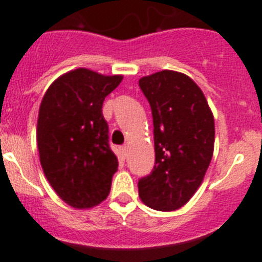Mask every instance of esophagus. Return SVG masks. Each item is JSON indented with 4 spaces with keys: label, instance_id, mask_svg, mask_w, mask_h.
Listing matches in <instances>:
<instances>
[{
    "label": "esophagus",
    "instance_id": "1",
    "mask_svg": "<svg viewBox=\"0 0 262 262\" xmlns=\"http://www.w3.org/2000/svg\"><path fill=\"white\" fill-rule=\"evenodd\" d=\"M121 155L123 158H126L127 156H128V148H127L126 145H123V147L121 148Z\"/></svg>",
    "mask_w": 262,
    "mask_h": 262
}]
</instances>
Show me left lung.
<instances>
[{
    "instance_id": "obj_1",
    "label": "left lung",
    "mask_w": 262,
    "mask_h": 262,
    "mask_svg": "<svg viewBox=\"0 0 262 262\" xmlns=\"http://www.w3.org/2000/svg\"><path fill=\"white\" fill-rule=\"evenodd\" d=\"M155 127L156 165L139 181L144 204L161 212L186 205L201 186L214 150V117L186 74L162 70L139 80Z\"/></svg>"
}]
</instances>
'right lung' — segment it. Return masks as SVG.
Wrapping results in <instances>:
<instances>
[{"mask_svg": "<svg viewBox=\"0 0 262 262\" xmlns=\"http://www.w3.org/2000/svg\"><path fill=\"white\" fill-rule=\"evenodd\" d=\"M122 79L75 69L53 81L40 104L36 139L42 171L59 199L75 209L102 203L118 170L102 104Z\"/></svg>", "mask_w": 262, "mask_h": 262, "instance_id": "right-lung-1", "label": "right lung"}]
</instances>
